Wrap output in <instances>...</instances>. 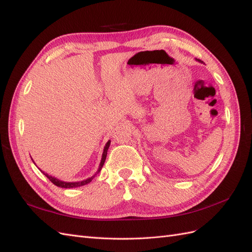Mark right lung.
<instances>
[{
    "label": "right lung",
    "mask_w": 252,
    "mask_h": 252,
    "mask_svg": "<svg viewBox=\"0 0 252 252\" xmlns=\"http://www.w3.org/2000/svg\"><path fill=\"white\" fill-rule=\"evenodd\" d=\"M109 145H110V141H108L107 142V144H106V146H105V148H104V152H103V156H102V161H101V164H100V167H98V170H97V172H100L101 171V169H102V167H103V165H104V163H105V159H106V156H107V150H108V148H109ZM42 171V170H41ZM43 172V171H42ZM96 172V173H97ZM45 175H46V177L49 179V181L51 182V183H53V184H55L56 186H58V187H61V188H74V187H80V186H83V185H86V184H88V183H90L91 181H93V179L94 178V175L96 174H94V177H91V178H89V179H87V180H85V181H82V182H74V183H67V182H63V181H60V180H58V179H56V178H52L51 175H48L47 173H45V172H43Z\"/></svg>",
    "instance_id": "add662e5"
}]
</instances>
